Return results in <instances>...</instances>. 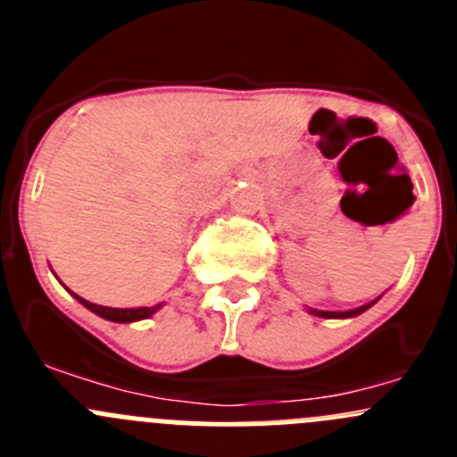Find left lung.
Segmentation results:
<instances>
[{
	"label": "left lung",
	"instance_id": "left-lung-1",
	"mask_svg": "<svg viewBox=\"0 0 457 457\" xmlns=\"http://www.w3.org/2000/svg\"><path fill=\"white\" fill-rule=\"evenodd\" d=\"M379 300V297H378ZM378 300H373V302H369V304H364V306H357V309H350V311H322V309H309V313L311 316H318V318H327V320H329V318H354V316H359V313H364L366 309H370V306L375 304V302Z\"/></svg>",
	"mask_w": 457,
	"mask_h": 457
}]
</instances>
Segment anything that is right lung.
Returning <instances> with one entry per match:
<instances>
[{"label": "right lung", "instance_id": "add662e5", "mask_svg": "<svg viewBox=\"0 0 457 457\" xmlns=\"http://www.w3.org/2000/svg\"><path fill=\"white\" fill-rule=\"evenodd\" d=\"M68 293L75 297V300L79 302L82 306H87L88 311H93L96 316L104 318V320H112V322H137V320H146V318H151L153 313H157V311L162 309L164 302H160V304L155 306H137V309H114V306H100V304H93V302L84 300V297H79L78 293H72V290H68Z\"/></svg>", "mask_w": 457, "mask_h": 457}]
</instances>
